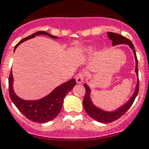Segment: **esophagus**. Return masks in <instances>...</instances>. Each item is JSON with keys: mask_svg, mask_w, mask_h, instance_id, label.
I'll return each mask as SVG.
<instances>
[{"mask_svg": "<svg viewBox=\"0 0 149 149\" xmlns=\"http://www.w3.org/2000/svg\"><path fill=\"white\" fill-rule=\"evenodd\" d=\"M85 77H86V74H85L84 72H79L78 75L76 77L77 83H82L84 81Z\"/></svg>", "mask_w": 149, "mask_h": 149, "instance_id": "esophagus-1", "label": "esophagus"}]
</instances>
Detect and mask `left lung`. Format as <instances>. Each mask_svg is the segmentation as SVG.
I'll use <instances>...</instances> for the list:
<instances>
[{"mask_svg": "<svg viewBox=\"0 0 149 149\" xmlns=\"http://www.w3.org/2000/svg\"><path fill=\"white\" fill-rule=\"evenodd\" d=\"M107 36L108 38L112 41V45H120V44H127L130 47L132 48L133 53H134L135 59H136V72L137 76H138V60L136 57V51H135L134 46L131 42L130 39L124 37V36H121V35L114 33V32H107ZM84 87L86 88V94H85L84 99H83V107L86 110V113L89 115L90 117H92V119L95 120L96 121L100 122V123H111L113 121L117 120L119 119L120 117H122L126 112L129 110V108L132 106V104L134 102L136 99L137 94L139 92V77L138 81H137V84H136V90H135L134 94L132 95V98L129 100L126 104L120 107L119 109L117 111H114L113 112H107V111H104L102 110L99 109L98 107H96L94 105L92 102H91L90 99V88L86 84H84Z\"/></svg>", "mask_w": 149, "mask_h": 149, "instance_id": "obj_1", "label": "left lung"}]
</instances>
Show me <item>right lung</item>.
<instances>
[{"instance_id": "add662e5", "label": "right lung", "mask_w": 149, "mask_h": 149, "mask_svg": "<svg viewBox=\"0 0 149 149\" xmlns=\"http://www.w3.org/2000/svg\"><path fill=\"white\" fill-rule=\"evenodd\" d=\"M37 35H46L51 38H57V36L47 33L45 31H38L34 34L23 38L15 46L16 50L19 44L25 42L26 40L34 38ZM13 74L10 71V77L8 79L9 82V94L11 101L13 102L15 106L18 108L22 114L29 120L36 123H44L54 119L59 114L63 103V98L65 95L70 91L72 90L73 86L77 84L76 79H72L68 82L61 85L54 90L53 92L45 98L37 101H26L22 100L14 93L13 89Z\"/></svg>"}]
</instances>
